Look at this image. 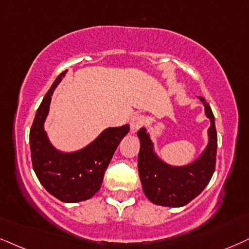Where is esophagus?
I'll use <instances>...</instances> for the list:
<instances>
[{"instance_id":"esophagus-1","label":"esophagus","mask_w":249,"mask_h":249,"mask_svg":"<svg viewBox=\"0 0 249 249\" xmlns=\"http://www.w3.org/2000/svg\"><path fill=\"white\" fill-rule=\"evenodd\" d=\"M144 122H145V118H144L143 115H141V114L134 115L133 118H131V120H130L131 131H133V133H135V131L139 130L140 128L144 124Z\"/></svg>"}]
</instances>
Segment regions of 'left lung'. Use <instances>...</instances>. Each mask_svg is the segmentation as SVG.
<instances>
[{"mask_svg": "<svg viewBox=\"0 0 249 249\" xmlns=\"http://www.w3.org/2000/svg\"><path fill=\"white\" fill-rule=\"evenodd\" d=\"M205 114L210 119L209 144L197 160L182 167L162 162L152 150V142L144 128L137 133L141 141L139 173L143 192L152 203L164 207H182L202 193L213 177L216 166L217 131L211 107L202 97Z\"/></svg>", "mask_w": 249, "mask_h": 249, "instance_id": "8db88e82", "label": "left lung"}]
</instances>
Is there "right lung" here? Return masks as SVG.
<instances>
[{
  "label": "right lung",
  "mask_w": 249,
  "mask_h": 249,
  "mask_svg": "<svg viewBox=\"0 0 249 249\" xmlns=\"http://www.w3.org/2000/svg\"><path fill=\"white\" fill-rule=\"evenodd\" d=\"M66 71L60 73L36 110L30 130L32 166L45 189L66 203L85 201L99 190L105 171L116 148L129 131V125L108 128L96 141L77 152L63 153L55 150L44 130L52 94Z\"/></svg>",
  "instance_id": "add662e5"
}]
</instances>
